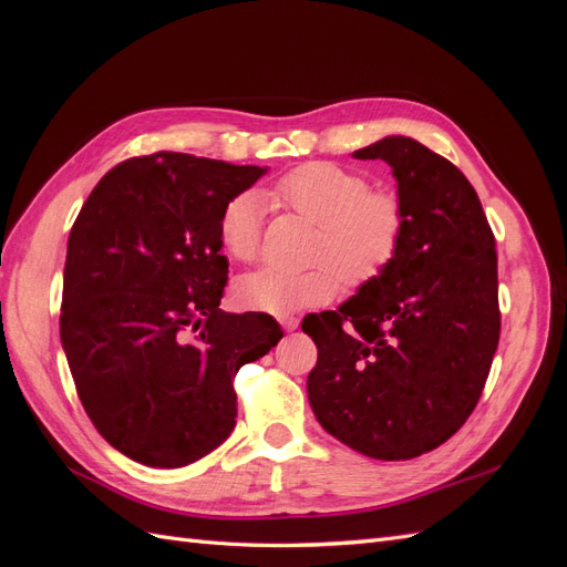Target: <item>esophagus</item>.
<instances>
[{
  "instance_id": "34e87169",
  "label": "esophagus",
  "mask_w": 567,
  "mask_h": 567,
  "mask_svg": "<svg viewBox=\"0 0 567 567\" xmlns=\"http://www.w3.org/2000/svg\"><path fill=\"white\" fill-rule=\"evenodd\" d=\"M281 326H284L286 331H296L298 326H300V319H298V317H284V319H281Z\"/></svg>"
}]
</instances>
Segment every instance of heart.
<instances>
[{
    "instance_id": "1",
    "label": "heart",
    "mask_w": 567,
    "mask_h": 567,
    "mask_svg": "<svg viewBox=\"0 0 567 567\" xmlns=\"http://www.w3.org/2000/svg\"><path fill=\"white\" fill-rule=\"evenodd\" d=\"M271 198L321 227L315 260L323 265L305 271L267 265L246 274L236 284V298L248 310L288 317L305 307L326 305L338 293L337 270L350 288H364L379 281L402 250L406 234L402 198L388 188H371V182L354 169L333 163L302 165L277 182ZM262 219L265 198L257 192L238 194L225 205L219 241L234 260H255Z\"/></svg>"
}]
</instances>
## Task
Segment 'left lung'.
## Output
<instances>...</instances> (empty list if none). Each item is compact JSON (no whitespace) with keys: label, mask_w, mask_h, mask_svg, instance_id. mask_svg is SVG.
Wrapping results in <instances>:
<instances>
[{"label":"left lung","mask_w":567,"mask_h":567,"mask_svg":"<svg viewBox=\"0 0 567 567\" xmlns=\"http://www.w3.org/2000/svg\"><path fill=\"white\" fill-rule=\"evenodd\" d=\"M354 158L392 167L406 234L379 281L302 319L319 352L307 398L350 450L404 461L447 442L483 394L502 331L494 234L461 169L416 140Z\"/></svg>","instance_id":"left-lung-1"}]
</instances>
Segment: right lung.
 <instances>
[{
	"instance_id": "obj_1",
	"label": "right lung",
	"mask_w": 567,
	"mask_h": 567,
	"mask_svg": "<svg viewBox=\"0 0 567 567\" xmlns=\"http://www.w3.org/2000/svg\"><path fill=\"white\" fill-rule=\"evenodd\" d=\"M267 167L161 151L101 177L68 236L61 342L111 447L182 468L236 425L238 369L284 338L265 312L219 310V217Z\"/></svg>"
}]
</instances>
